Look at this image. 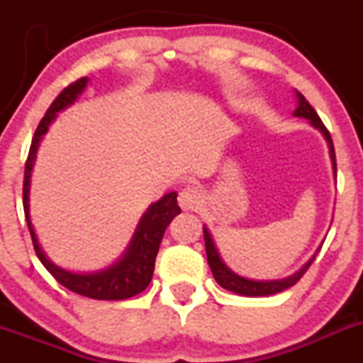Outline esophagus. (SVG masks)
Here are the masks:
<instances>
[{
  "label": "esophagus",
  "instance_id": "1",
  "mask_svg": "<svg viewBox=\"0 0 363 363\" xmlns=\"http://www.w3.org/2000/svg\"><path fill=\"white\" fill-rule=\"evenodd\" d=\"M179 205H181L184 211H195L202 203V195H200L199 189L195 186H186L179 193Z\"/></svg>",
  "mask_w": 363,
  "mask_h": 363
}]
</instances>
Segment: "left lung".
Returning a JSON list of instances; mask_svg holds the SVG:
<instances>
[{
  "label": "left lung",
  "mask_w": 363,
  "mask_h": 363,
  "mask_svg": "<svg viewBox=\"0 0 363 363\" xmlns=\"http://www.w3.org/2000/svg\"><path fill=\"white\" fill-rule=\"evenodd\" d=\"M295 94H296V104H298V105H296L294 116L303 117V119H307V121H309L311 126H314L318 131H320L321 135H323L325 140H327V144H328V152H330L332 168H334V177H337V164H335L334 142H332L330 133H328V130H327V128H325V124L321 123L320 116H318L316 111H314V108L311 107L309 101H307L306 98H303L302 94L298 93V91H295ZM203 239H205V251H207L208 267H211L212 276H214V279L218 281L219 286H223V288H225V290L233 291V294L244 295V296L276 295V294H279V291L286 290V288L294 286L296 281H298L300 277H302L303 274H306V270L309 269L311 263H313L314 258H316L318 251H320V247H318V251L314 252L313 258H311L309 262H307L306 265L302 267V269H298L295 274H291V276L284 277V279L255 281V279H247V277L239 276V274L233 272V270L230 269V267L226 265L225 262H223L221 255H219L218 247H216L214 239H212L211 232H208V228L205 225H203Z\"/></svg>",
  "instance_id": "obj_1"
}]
</instances>
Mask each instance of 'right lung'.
<instances>
[{
  "label": "right lung",
  "mask_w": 363,
  "mask_h": 363,
  "mask_svg": "<svg viewBox=\"0 0 363 363\" xmlns=\"http://www.w3.org/2000/svg\"><path fill=\"white\" fill-rule=\"evenodd\" d=\"M87 82H89L87 77H82L77 82L65 87L60 93V96L52 101V105L45 112V116L42 117L38 128H36L31 147H29L28 161H26L23 186L24 214L26 221H28L29 233H31L36 256L43 263V267L56 277L57 283L63 284L69 291L89 296V298L124 300L144 291L149 286V283H151L152 272H155L156 255H158L164 230H167V226L170 225V221L175 216L181 214V207L177 205V193H167L164 196H161L158 202L149 205V208L144 212L140 221H138L137 230L133 233V239L130 240V246L126 247L124 255L113 265L107 267L104 270H98V272H72V270L61 269L56 263L50 262L45 252H43L42 246L38 244V237H36L31 223V216H29L31 172L40 142H42L43 135L49 130L50 123L57 117V112L65 111L69 105L75 104L79 94H82L84 89H86Z\"/></svg>",
  "instance_id": "1"
}]
</instances>
